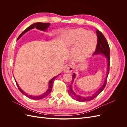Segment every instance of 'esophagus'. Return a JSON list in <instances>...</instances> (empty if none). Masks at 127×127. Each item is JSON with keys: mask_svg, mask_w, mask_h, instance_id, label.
<instances>
[{"mask_svg": "<svg viewBox=\"0 0 127 127\" xmlns=\"http://www.w3.org/2000/svg\"><path fill=\"white\" fill-rule=\"evenodd\" d=\"M72 66L71 64H66L64 67L63 71L64 72H71L72 71Z\"/></svg>", "mask_w": 127, "mask_h": 127, "instance_id": "1", "label": "esophagus"}]
</instances>
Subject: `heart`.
<instances>
[{
  "instance_id": "obj_1",
  "label": "heart",
  "mask_w": 127,
  "mask_h": 127,
  "mask_svg": "<svg viewBox=\"0 0 127 127\" xmlns=\"http://www.w3.org/2000/svg\"><path fill=\"white\" fill-rule=\"evenodd\" d=\"M65 47H70L75 44L74 56L75 59H83L93 52L97 44V37L91 31L77 29L65 33L63 36Z\"/></svg>"
}]
</instances>
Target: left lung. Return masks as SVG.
Wrapping results in <instances>:
<instances>
[{
  "label": "left lung",
  "instance_id": "left-lung-1",
  "mask_svg": "<svg viewBox=\"0 0 127 127\" xmlns=\"http://www.w3.org/2000/svg\"><path fill=\"white\" fill-rule=\"evenodd\" d=\"M96 34H97V42L96 47L95 51L93 55H98V54H103L104 55L107 60V71H106V78L105 79V81L104 82L103 85L99 88V90L96 92L95 93L92 95L90 96H86L84 97L81 96L79 95L76 94L75 92L73 91L72 90V84L74 82V80L75 78L76 75L75 73H74L72 75V82L71 84L69 86V89L68 91L69 94L70 95V96L73 98L76 99V101L79 102H87L90 101L95 98L97 96L101 93V92L104 90V88H105L106 82H107V76H108L109 73V70H110V50L109 48V45L108 43L105 39L104 36L103 35V34L101 32L99 31L98 30H96Z\"/></svg>",
  "mask_w": 127,
  "mask_h": 127
}]
</instances>
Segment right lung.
<instances>
[{
  "label": "right lung",
  "instance_id": "add662e5",
  "mask_svg": "<svg viewBox=\"0 0 127 127\" xmlns=\"http://www.w3.org/2000/svg\"><path fill=\"white\" fill-rule=\"evenodd\" d=\"M50 23H40V22H38V23H34L33 24H32L31 25H30L29 27H28V28H27L26 30H25L20 35V36H19L17 38V40H18L23 35V34L24 33H25L26 32L29 31H30V30H32L33 29H34V28H36V29H38V30H41V31H46L47 30V29L49 28V26L50 25ZM60 75V74H59ZM57 76H55L53 77V78H52L50 80L49 82V88L48 90L47 91V92H45L44 93H43V94H42L41 95H39V96H35V95H29L27 93H26L25 92H24L23 91L21 88L19 87L18 85L17 84V82L16 83V84L17 85V87L18 88L19 90L20 91V92H21V93L24 94L25 96H26V97H28L31 99H36V100H38V99H42L43 98L45 97H47V96L51 93V91L52 90V88L53 87V82H54V80L56 78Z\"/></svg>",
  "mask_w": 127,
  "mask_h": 127
}]
</instances>
